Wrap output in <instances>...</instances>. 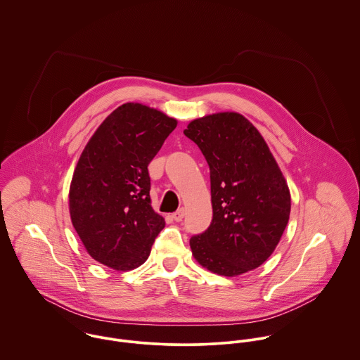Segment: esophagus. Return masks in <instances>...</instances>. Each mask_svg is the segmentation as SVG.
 <instances>
[{
    "instance_id": "34e87169",
    "label": "esophagus",
    "mask_w": 360,
    "mask_h": 360,
    "mask_svg": "<svg viewBox=\"0 0 360 360\" xmlns=\"http://www.w3.org/2000/svg\"><path fill=\"white\" fill-rule=\"evenodd\" d=\"M184 217H185V210H184V209H179L178 212H175V213L172 214V218H174L175 221H182Z\"/></svg>"
}]
</instances>
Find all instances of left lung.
<instances>
[{
    "instance_id": "obj_1",
    "label": "left lung",
    "mask_w": 360,
    "mask_h": 360,
    "mask_svg": "<svg viewBox=\"0 0 360 360\" xmlns=\"http://www.w3.org/2000/svg\"><path fill=\"white\" fill-rule=\"evenodd\" d=\"M209 167L213 219L191 238L196 262L235 277L262 266L277 248L290 213L287 181L260 132L238 112L193 120L184 131Z\"/></svg>"
}]
</instances>
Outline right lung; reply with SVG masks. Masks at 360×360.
<instances>
[{
  "label": "right lung",
  "instance_id": "obj_1",
  "mask_svg": "<svg viewBox=\"0 0 360 360\" xmlns=\"http://www.w3.org/2000/svg\"><path fill=\"white\" fill-rule=\"evenodd\" d=\"M176 120L139 103L114 110L84 146L70 188V213L87 253L128 271L147 260L164 218L151 207L147 165Z\"/></svg>",
  "mask_w": 360,
  "mask_h": 360
}]
</instances>
